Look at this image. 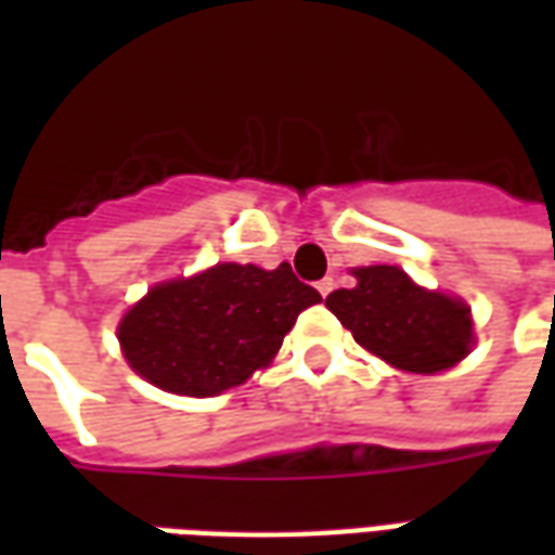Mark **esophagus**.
Returning <instances> with one entry per match:
<instances>
[{"label": "esophagus", "instance_id": "1", "mask_svg": "<svg viewBox=\"0 0 555 555\" xmlns=\"http://www.w3.org/2000/svg\"><path fill=\"white\" fill-rule=\"evenodd\" d=\"M333 288H336V279H333V276H326V279H321V282H318V291H321V297H330V294H333Z\"/></svg>", "mask_w": 555, "mask_h": 555}]
</instances>
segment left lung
I'll return each mask as SVG.
<instances>
[{"instance_id": "obj_1", "label": "left lung", "mask_w": 555, "mask_h": 555, "mask_svg": "<svg viewBox=\"0 0 555 555\" xmlns=\"http://www.w3.org/2000/svg\"><path fill=\"white\" fill-rule=\"evenodd\" d=\"M353 276L357 285L333 291L326 309L369 353L413 374L446 372L469 353L476 338L464 300L418 288L401 267H357Z\"/></svg>"}]
</instances>
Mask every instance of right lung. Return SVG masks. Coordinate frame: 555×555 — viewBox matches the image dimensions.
<instances>
[{
    "instance_id": "right-lung-1",
    "label": "right lung",
    "mask_w": 555,
    "mask_h": 555,
    "mask_svg": "<svg viewBox=\"0 0 555 555\" xmlns=\"http://www.w3.org/2000/svg\"><path fill=\"white\" fill-rule=\"evenodd\" d=\"M321 302L288 264H217L159 282L121 318L130 369L171 396L207 398L249 380L282 348L302 309Z\"/></svg>"
}]
</instances>
